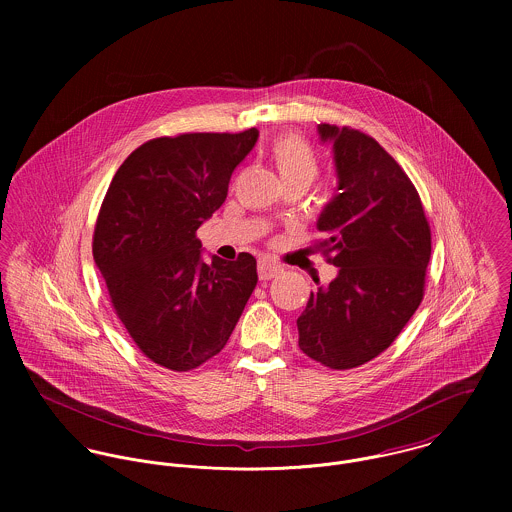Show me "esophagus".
I'll use <instances>...</instances> for the list:
<instances>
[{"label": "esophagus", "instance_id": "34e87169", "mask_svg": "<svg viewBox=\"0 0 512 512\" xmlns=\"http://www.w3.org/2000/svg\"><path fill=\"white\" fill-rule=\"evenodd\" d=\"M280 274V268L276 266V264H272V262H268V260H260L258 262V276H260V280H272V278H276Z\"/></svg>", "mask_w": 512, "mask_h": 512}]
</instances>
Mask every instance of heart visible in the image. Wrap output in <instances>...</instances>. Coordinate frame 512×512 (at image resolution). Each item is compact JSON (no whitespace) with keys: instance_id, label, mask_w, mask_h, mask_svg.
<instances>
[{"instance_id":"heart-1","label":"heart","mask_w":512,"mask_h":512,"mask_svg":"<svg viewBox=\"0 0 512 512\" xmlns=\"http://www.w3.org/2000/svg\"><path fill=\"white\" fill-rule=\"evenodd\" d=\"M270 155L284 185L299 183L309 187L319 175L321 161L317 151L295 134L278 138L270 147Z\"/></svg>"}]
</instances>
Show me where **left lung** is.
<instances>
[{
	"label": "left lung",
	"instance_id": "left-lung-1",
	"mask_svg": "<svg viewBox=\"0 0 512 512\" xmlns=\"http://www.w3.org/2000/svg\"><path fill=\"white\" fill-rule=\"evenodd\" d=\"M317 132L333 144L339 177L317 220L325 234L317 248L339 274L311 292L297 317L299 349L347 370L386 351L416 313L432 232L416 187L376 140L347 126L319 124Z\"/></svg>",
	"mask_w": 512,
	"mask_h": 512
}]
</instances>
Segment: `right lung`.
<instances>
[{
    "label": "right lung",
    "mask_w": 512,
    "mask_h": 512,
    "mask_svg": "<svg viewBox=\"0 0 512 512\" xmlns=\"http://www.w3.org/2000/svg\"><path fill=\"white\" fill-rule=\"evenodd\" d=\"M256 140V128L149 140L106 191L94 262L116 315L155 365L187 372L219 355L256 288L252 254L205 264L197 238Z\"/></svg>",
    "instance_id": "1"
}]
</instances>
